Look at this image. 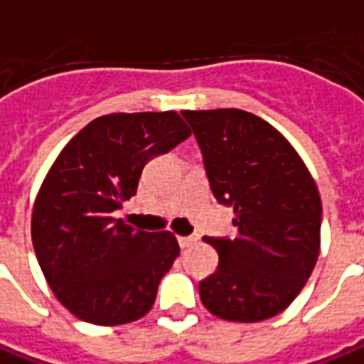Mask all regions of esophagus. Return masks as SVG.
Returning a JSON list of instances; mask_svg holds the SVG:
<instances>
[{
    "label": "esophagus",
    "instance_id": "esophagus-1",
    "mask_svg": "<svg viewBox=\"0 0 364 364\" xmlns=\"http://www.w3.org/2000/svg\"><path fill=\"white\" fill-rule=\"evenodd\" d=\"M195 242H197L195 235H181V237H179V245H181V247H189V245H193Z\"/></svg>",
    "mask_w": 364,
    "mask_h": 364
}]
</instances>
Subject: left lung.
I'll use <instances>...</instances> for the list:
<instances>
[{
    "mask_svg": "<svg viewBox=\"0 0 364 364\" xmlns=\"http://www.w3.org/2000/svg\"><path fill=\"white\" fill-rule=\"evenodd\" d=\"M203 153L215 199L233 207L237 237H205L218 269L199 282L221 320L280 314L304 288L320 254L322 203L304 161L269 122L240 108L183 110Z\"/></svg>",
    "mask_w": 364,
    "mask_h": 364,
    "instance_id": "1",
    "label": "left lung"
}]
</instances>
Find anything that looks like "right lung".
Wrapping results in <instances>:
<instances>
[{"instance_id":"right-lung-1","label":"right lung","mask_w":364,"mask_h":364,"mask_svg":"<svg viewBox=\"0 0 364 364\" xmlns=\"http://www.w3.org/2000/svg\"><path fill=\"white\" fill-rule=\"evenodd\" d=\"M191 134L175 110L114 112L88 122L50 167L32 211V242L48 286L76 318L117 326L153 308L179 244L132 230L112 211L136 193L149 159Z\"/></svg>"}]
</instances>
